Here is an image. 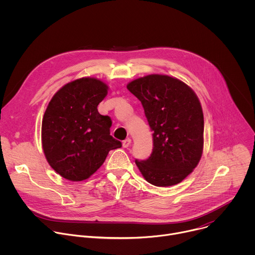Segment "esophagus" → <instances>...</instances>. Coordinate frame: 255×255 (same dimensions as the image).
<instances>
[{
  "mask_svg": "<svg viewBox=\"0 0 255 255\" xmlns=\"http://www.w3.org/2000/svg\"><path fill=\"white\" fill-rule=\"evenodd\" d=\"M123 147H125V148H127V147H129L130 145H131V139L130 138H127V139H125L124 141H123Z\"/></svg>",
  "mask_w": 255,
  "mask_h": 255,
  "instance_id": "obj_1",
  "label": "esophagus"
}]
</instances>
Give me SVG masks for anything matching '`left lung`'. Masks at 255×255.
I'll list each match as a JSON object with an SVG mask.
<instances>
[{
	"label": "left lung",
	"mask_w": 255,
	"mask_h": 255,
	"mask_svg": "<svg viewBox=\"0 0 255 255\" xmlns=\"http://www.w3.org/2000/svg\"><path fill=\"white\" fill-rule=\"evenodd\" d=\"M127 89L141 102L153 132L152 153L136 159V165L153 186L180 183L203 153L204 115L197 95L185 83L163 75L136 79Z\"/></svg>",
	"instance_id": "left-lung-1"
}]
</instances>
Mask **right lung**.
Segmentation results:
<instances>
[{
    "instance_id": "obj_1",
    "label": "right lung",
    "mask_w": 255,
    "mask_h": 255,
    "mask_svg": "<svg viewBox=\"0 0 255 255\" xmlns=\"http://www.w3.org/2000/svg\"><path fill=\"white\" fill-rule=\"evenodd\" d=\"M108 86L94 78L64 85L49 102L42 120L41 139L49 165L71 181L89 178L109 151L122 143L110 135L112 120L98 112Z\"/></svg>"
}]
</instances>
